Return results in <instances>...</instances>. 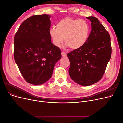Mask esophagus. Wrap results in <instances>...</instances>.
Returning <instances> with one entry per match:
<instances>
[{
    "instance_id": "34e87169",
    "label": "esophagus",
    "mask_w": 123,
    "mask_h": 123,
    "mask_svg": "<svg viewBox=\"0 0 123 123\" xmlns=\"http://www.w3.org/2000/svg\"><path fill=\"white\" fill-rule=\"evenodd\" d=\"M62 57H67V54L65 52H62Z\"/></svg>"
}]
</instances>
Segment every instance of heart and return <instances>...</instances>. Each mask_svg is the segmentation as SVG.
I'll return each instance as SVG.
<instances>
[{
	"instance_id": "obj_1",
	"label": "heart",
	"mask_w": 123,
	"mask_h": 123,
	"mask_svg": "<svg viewBox=\"0 0 123 123\" xmlns=\"http://www.w3.org/2000/svg\"><path fill=\"white\" fill-rule=\"evenodd\" d=\"M56 27L50 29V34L54 44L57 47H61L65 38L66 47L80 49L87 43L90 34L89 25L83 19L65 18L59 21Z\"/></svg>"
}]
</instances>
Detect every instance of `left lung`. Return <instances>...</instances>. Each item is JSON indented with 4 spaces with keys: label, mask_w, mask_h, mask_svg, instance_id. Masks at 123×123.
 I'll use <instances>...</instances> for the list:
<instances>
[{
    "label": "left lung",
    "mask_w": 123,
    "mask_h": 123,
    "mask_svg": "<svg viewBox=\"0 0 123 123\" xmlns=\"http://www.w3.org/2000/svg\"><path fill=\"white\" fill-rule=\"evenodd\" d=\"M91 22V31L87 43L67 54L71 79L82 86H89L102 79L111 58L110 37L96 17H86Z\"/></svg>",
    "instance_id": "1"
}]
</instances>
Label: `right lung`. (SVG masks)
<instances>
[{"mask_svg":"<svg viewBox=\"0 0 123 123\" xmlns=\"http://www.w3.org/2000/svg\"><path fill=\"white\" fill-rule=\"evenodd\" d=\"M50 15H36L22 23L14 37V56L27 82L34 85L46 83L62 57L59 48L52 43Z\"/></svg>","mask_w":123,"mask_h":123,"instance_id":"1","label":"right lung"}]
</instances>
